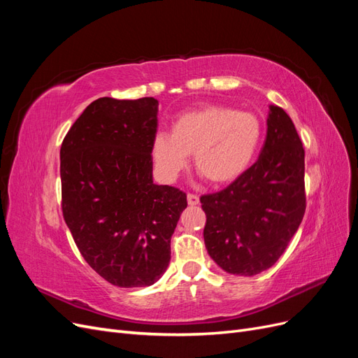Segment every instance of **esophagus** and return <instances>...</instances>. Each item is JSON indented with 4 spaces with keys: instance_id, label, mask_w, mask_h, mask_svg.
Instances as JSON below:
<instances>
[{
    "instance_id": "34e87169",
    "label": "esophagus",
    "mask_w": 358,
    "mask_h": 358,
    "mask_svg": "<svg viewBox=\"0 0 358 358\" xmlns=\"http://www.w3.org/2000/svg\"><path fill=\"white\" fill-rule=\"evenodd\" d=\"M187 200H188L189 206H197L200 203V199H199V196H196V194H188Z\"/></svg>"
}]
</instances>
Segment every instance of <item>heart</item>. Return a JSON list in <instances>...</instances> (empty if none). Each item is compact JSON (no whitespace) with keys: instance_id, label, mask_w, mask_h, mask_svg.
I'll return each mask as SVG.
<instances>
[{"instance_id":"heart-1","label":"heart","mask_w":358,"mask_h":358,"mask_svg":"<svg viewBox=\"0 0 358 358\" xmlns=\"http://www.w3.org/2000/svg\"><path fill=\"white\" fill-rule=\"evenodd\" d=\"M263 127L254 113L222 104H203L179 115L171 133H158L150 145L154 169L161 180L175 182L188 166L213 185L239 179L252 164Z\"/></svg>"}]
</instances>
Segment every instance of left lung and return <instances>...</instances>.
Returning a JSON list of instances; mask_svg holds the SVG:
<instances>
[{
  "label": "left lung",
  "instance_id": "obj_1",
  "mask_svg": "<svg viewBox=\"0 0 358 358\" xmlns=\"http://www.w3.org/2000/svg\"><path fill=\"white\" fill-rule=\"evenodd\" d=\"M200 201L206 249L227 273L254 276L278 262L306 209L305 149L284 109L268 106L266 142L254 164Z\"/></svg>",
  "mask_w": 358,
  "mask_h": 358
}]
</instances>
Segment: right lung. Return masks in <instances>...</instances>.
I'll list each match as a JSON object with an SVG mask.
<instances>
[{"mask_svg":"<svg viewBox=\"0 0 358 358\" xmlns=\"http://www.w3.org/2000/svg\"><path fill=\"white\" fill-rule=\"evenodd\" d=\"M152 96H103L61 146L62 215L82 257L107 282L149 287L170 263V239L187 194L152 179L158 127Z\"/></svg>","mask_w":358,"mask_h":358,"instance_id":"right-lung-1","label":"right lung"}]
</instances>
